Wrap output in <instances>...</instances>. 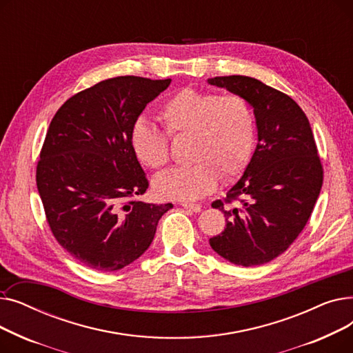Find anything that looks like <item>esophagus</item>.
Segmentation results:
<instances>
[{"label": "esophagus", "instance_id": "34e87169", "mask_svg": "<svg viewBox=\"0 0 353 353\" xmlns=\"http://www.w3.org/2000/svg\"><path fill=\"white\" fill-rule=\"evenodd\" d=\"M181 206H183L184 209L192 210V212H196V213L201 210V206L199 205V203H188V201H184V203H181Z\"/></svg>", "mask_w": 353, "mask_h": 353}]
</instances>
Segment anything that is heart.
<instances>
[{"label": "heart", "instance_id": "heart-1", "mask_svg": "<svg viewBox=\"0 0 353 353\" xmlns=\"http://www.w3.org/2000/svg\"><path fill=\"white\" fill-rule=\"evenodd\" d=\"M159 119L165 134L141 119L133 124L130 145L137 160L152 170L163 169L170 161L169 137H189L188 159L193 161L153 180L154 192L163 199L197 200L212 193L220 177L234 180L250 164L257 123L243 96L186 87L161 104Z\"/></svg>", "mask_w": 353, "mask_h": 353}]
</instances>
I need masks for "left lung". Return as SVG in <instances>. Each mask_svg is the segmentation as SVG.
<instances>
[{
	"mask_svg": "<svg viewBox=\"0 0 353 353\" xmlns=\"http://www.w3.org/2000/svg\"><path fill=\"white\" fill-rule=\"evenodd\" d=\"M209 83L246 97L257 123L245 174L223 200L212 203L228 225L209 243L234 265H263L288 250L307 223L323 183L318 147L303 110L285 92L246 76Z\"/></svg>",
	"mask_w": 353,
	"mask_h": 353,
	"instance_id": "8db88e82",
	"label": "left lung"
}]
</instances>
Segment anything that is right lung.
I'll list each match as a JSON object with an SVG mask.
<instances>
[{
  "label": "right lung",
  "mask_w": 353,
  "mask_h": 353,
  "mask_svg": "<svg viewBox=\"0 0 353 353\" xmlns=\"http://www.w3.org/2000/svg\"><path fill=\"white\" fill-rule=\"evenodd\" d=\"M170 81L103 80L70 97L50 123L37 189L52 236L90 269L114 272L133 263L173 208L137 199L148 180L130 145L141 111Z\"/></svg>",
  "instance_id": "1"
}]
</instances>
